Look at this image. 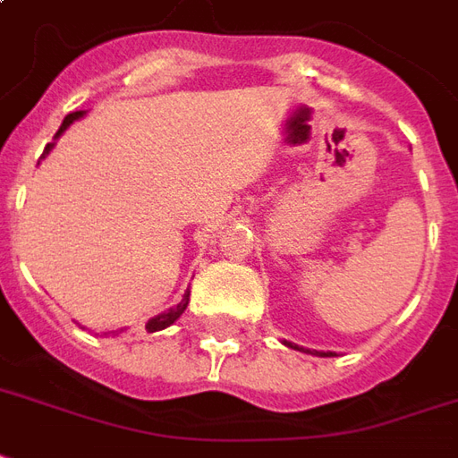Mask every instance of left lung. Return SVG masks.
<instances>
[{
  "label": "left lung",
  "instance_id": "obj_1",
  "mask_svg": "<svg viewBox=\"0 0 458 458\" xmlns=\"http://www.w3.org/2000/svg\"><path fill=\"white\" fill-rule=\"evenodd\" d=\"M284 345L287 347H294V350H304V347H299V345H292V343H287V340H284ZM307 352H311V350H307ZM311 355H331V352H311Z\"/></svg>",
  "mask_w": 458,
  "mask_h": 458
}]
</instances>
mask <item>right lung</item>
Returning a JSON list of instances; mask_svg holds the SVG:
<instances>
[{"label":"right lung","instance_id":"obj_1","mask_svg":"<svg viewBox=\"0 0 458 458\" xmlns=\"http://www.w3.org/2000/svg\"><path fill=\"white\" fill-rule=\"evenodd\" d=\"M81 115H84V111H74V113H70V115H67V118L62 120V125H60V130H57V135H62V132H64V130H67V125H70V123H74V120H77V118H81ZM50 147H53V144H47V147H46V154H47V151H50ZM188 301H191V292H185L183 299H181V301H178L176 307H174V309H168L166 314H159V316H157V318H151V321L147 323V326H144V328H147V331H149V333H154V331H164V328H168V326H171V323L176 321L178 316L183 314L185 307H188Z\"/></svg>","mask_w":458,"mask_h":458}]
</instances>
